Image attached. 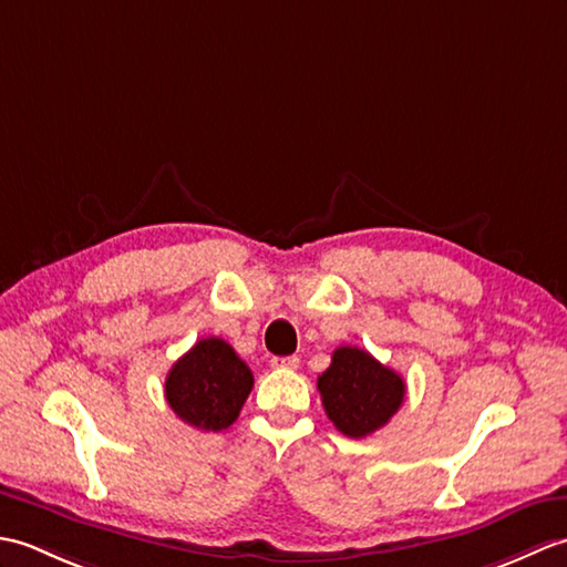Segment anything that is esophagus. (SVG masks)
Listing matches in <instances>:
<instances>
[{
    "instance_id": "obj_1",
    "label": "esophagus",
    "mask_w": 567,
    "mask_h": 567,
    "mask_svg": "<svg viewBox=\"0 0 567 567\" xmlns=\"http://www.w3.org/2000/svg\"><path fill=\"white\" fill-rule=\"evenodd\" d=\"M272 368H282V370H297L299 368V358L297 355H285V358H272L270 360Z\"/></svg>"
}]
</instances>
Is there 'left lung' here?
<instances>
[{
  "mask_svg": "<svg viewBox=\"0 0 567 567\" xmlns=\"http://www.w3.org/2000/svg\"><path fill=\"white\" fill-rule=\"evenodd\" d=\"M317 388L333 426L351 439H365L396 414L404 400V380L358 346H341Z\"/></svg>",
  "mask_w": 567,
  "mask_h": 567,
  "instance_id": "1",
  "label": "left lung"
}]
</instances>
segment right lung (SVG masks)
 I'll list each match as a JSON object with an SVG mask.
<instances>
[{"label": "right lung", "instance_id": "add662e5", "mask_svg": "<svg viewBox=\"0 0 567 567\" xmlns=\"http://www.w3.org/2000/svg\"><path fill=\"white\" fill-rule=\"evenodd\" d=\"M252 390V372L226 341L202 339L165 378V400L185 424L221 431L234 424Z\"/></svg>", "mask_w": 567, "mask_h": 567}]
</instances>
